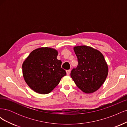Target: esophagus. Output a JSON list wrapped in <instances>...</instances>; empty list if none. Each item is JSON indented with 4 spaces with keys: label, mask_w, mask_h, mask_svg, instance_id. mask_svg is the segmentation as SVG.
<instances>
[{
    "label": "esophagus",
    "mask_w": 127,
    "mask_h": 127,
    "mask_svg": "<svg viewBox=\"0 0 127 127\" xmlns=\"http://www.w3.org/2000/svg\"><path fill=\"white\" fill-rule=\"evenodd\" d=\"M70 71L71 70H66V73H67V75H69L70 74Z\"/></svg>",
    "instance_id": "obj_1"
}]
</instances>
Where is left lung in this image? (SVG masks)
I'll use <instances>...</instances> for the list:
<instances>
[{
	"instance_id": "1",
	"label": "left lung",
	"mask_w": 127,
	"mask_h": 127,
	"mask_svg": "<svg viewBox=\"0 0 127 127\" xmlns=\"http://www.w3.org/2000/svg\"><path fill=\"white\" fill-rule=\"evenodd\" d=\"M78 66L73 68L70 76L76 85L85 93L98 90L108 74V67L102 53L86 45L74 48Z\"/></svg>"
}]
</instances>
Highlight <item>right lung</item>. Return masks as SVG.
I'll return each mask as SVG.
<instances>
[{"instance_id":"add662e5","label":"right lung","mask_w":127,"mask_h":127,"mask_svg":"<svg viewBox=\"0 0 127 127\" xmlns=\"http://www.w3.org/2000/svg\"><path fill=\"white\" fill-rule=\"evenodd\" d=\"M57 56L56 50L42 47L32 51L24 61L23 75L26 84L34 92L42 94L49 93L66 75Z\"/></svg>"}]
</instances>
